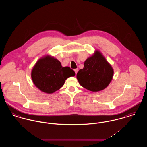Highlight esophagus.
Here are the masks:
<instances>
[{"instance_id":"34e87169","label":"esophagus","mask_w":147,"mask_h":147,"mask_svg":"<svg viewBox=\"0 0 147 147\" xmlns=\"http://www.w3.org/2000/svg\"><path fill=\"white\" fill-rule=\"evenodd\" d=\"M74 71H75V73H76V74L77 73V72L78 71V68L75 69H74Z\"/></svg>"}]
</instances>
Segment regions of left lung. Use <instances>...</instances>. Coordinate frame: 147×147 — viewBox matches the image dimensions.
<instances>
[{"mask_svg": "<svg viewBox=\"0 0 147 147\" xmlns=\"http://www.w3.org/2000/svg\"><path fill=\"white\" fill-rule=\"evenodd\" d=\"M113 70L105 58L96 51L84 62V68L79 70L77 78L80 84L91 91H100L110 84Z\"/></svg>", "mask_w": 147, "mask_h": 147, "instance_id": "1", "label": "left lung"}]
</instances>
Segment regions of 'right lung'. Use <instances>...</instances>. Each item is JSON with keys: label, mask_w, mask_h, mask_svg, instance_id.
I'll use <instances>...</instances> for the list:
<instances>
[{"label": "right lung", "mask_w": 147, "mask_h": 147, "mask_svg": "<svg viewBox=\"0 0 147 147\" xmlns=\"http://www.w3.org/2000/svg\"><path fill=\"white\" fill-rule=\"evenodd\" d=\"M74 76V70L68 67H62L59 61L49 56L40 59L31 72V78L35 85L48 94L59 89L68 78Z\"/></svg>", "instance_id": "add662e5"}]
</instances>
